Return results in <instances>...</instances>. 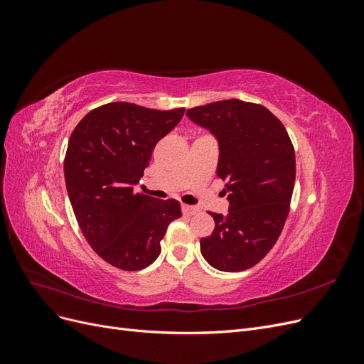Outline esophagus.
I'll return each mask as SVG.
<instances>
[{
	"label": "esophagus",
	"mask_w": 364,
	"mask_h": 364,
	"mask_svg": "<svg viewBox=\"0 0 364 364\" xmlns=\"http://www.w3.org/2000/svg\"><path fill=\"white\" fill-rule=\"evenodd\" d=\"M200 209L197 208V206H190V205H182V213L185 214V215H194V214H197L199 213Z\"/></svg>",
	"instance_id": "obj_1"
}]
</instances>
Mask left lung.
Listing matches in <instances>:
<instances>
[{"mask_svg": "<svg viewBox=\"0 0 364 364\" xmlns=\"http://www.w3.org/2000/svg\"><path fill=\"white\" fill-rule=\"evenodd\" d=\"M186 115L218 139L217 176L229 191V213H209L215 228L200 240V252L217 270H247L277 243L290 213L291 139L267 107L237 98L191 107Z\"/></svg>", "mask_w": 364, "mask_h": 364, "instance_id": "8db88e82", "label": "left lung"}]
</instances>
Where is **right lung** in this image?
<instances>
[{
  "label": "right lung",
  "instance_id": "right-lung-1",
  "mask_svg": "<svg viewBox=\"0 0 364 364\" xmlns=\"http://www.w3.org/2000/svg\"><path fill=\"white\" fill-rule=\"evenodd\" d=\"M183 112L107 103L86 114L70 136L63 170L77 223L97 255L117 269L150 266L168 225L182 215L178 200H158L135 185Z\"/></svg>",
  "mask_w": 364,
  "mask_h": 364
}]
</instances>
